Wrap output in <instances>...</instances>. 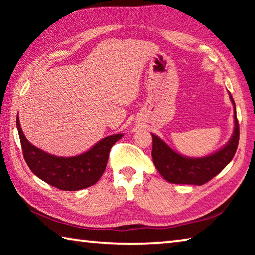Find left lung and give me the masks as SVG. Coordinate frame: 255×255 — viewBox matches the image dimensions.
I'll return each instance as SVG.
<instances>
[{
	"instance_id": "8db88e82",
	"label": "left lung",
	"mask_w": 255,
	"mask_h": 255,
	"mask_svg": "<svg viewBox=\"0 0 255 255\" xmlns=\"http://www.w3.org/2000/svg\"><path fill=\"white\" fill-rule=\"evenodd\" d=\"M234 108V131L230 140L216 152L202 157H189L176 153L165 141L152 133L153 163L164 179L175 184L201 185L215 178L234 157L239 145L240 128L236 118L235 102L230 93Z\"/></svg>"
}]
</instances>
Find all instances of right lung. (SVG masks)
Returning <instances> with one entry per match:
<instances>
[{
    "label": "right lung",
    "mask_w": 255,
    "mask_h": 255,
    "mask_svg": "<svg viewBox=\"0 0 255 255\" xmlns=\"http://www.w3.org/2000/svg\"><path fill=\"white\" fill-rule=\"evenodd\" d=\"M23 157L32 173L40 180L64 191H77L96 184L106 170L112 146L123 133L107 136L91 148L70 157L56 156L30 144L16 118Z\"/></svg>",
    "instance_id": "1"
}]
</instances>
